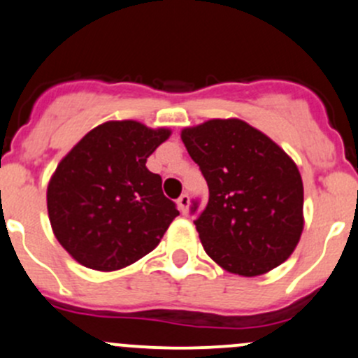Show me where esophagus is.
<instances>
[{
  "instance_id": "1",
  "label": "esophagus",
  "mask_w": 358,
  "mask_h": 358,
  "mask_svg": "<svg viewBox=\"0 0 358 358\" xmlns=\"http://www.w3.org/2000/svg\"><path fill=\"white\" fill-rule=\"evenodd\" d=\"M178 208H180V211L183 213V215H185L187 213V209H189V202H190V197H189V194H182V196L178 197Z\"/></svg>"
}]
</instances>
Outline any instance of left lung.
Segmentation results:
<instances>
[{
    "label": "left lung",
    "mask_w": 358,
    "mask_h": 358,
    "mask_svg": "<svg viewBox=\"0 0 358 358\" xmlns=\"http://www.w3.org/2000/svg\"><path fill=\"white\" fill-rule=\"evenodd\" d=\"M209 189L190 215L209 258L232 273L262 275L286 262L303 230V182L292 159L241 119L182 131Z\"/></svg>",
    "instance_id": "1"
}]
</instances>
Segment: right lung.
<instances>
[{"mask_svg": "<svg viewBox=\"0 0 358 358\" xmlns=\"http://www.w3.org/2000/svg\"><path fill=\"white\" fill-rule=\"evenodd\" d=\"M169 136L136 121L96 126L57 166L48 215L69 255L93 270L124 268L149 255L180 215L145 166Z\"/></svg>", "mask_w": 358, "mask_h": 358, "instance_id": "right-lung-1", "label": "right lung"}]
</instances>
